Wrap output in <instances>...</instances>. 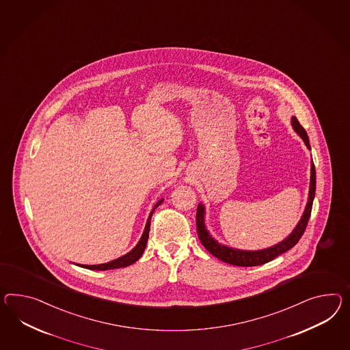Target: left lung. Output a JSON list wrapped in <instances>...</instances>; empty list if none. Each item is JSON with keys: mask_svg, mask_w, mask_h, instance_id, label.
Returning <instances> with one entry per match:
<instances>
[{"mask_svg": "<svg viewBox=\"0 0 350 350\" xmlns=\"http://www.w3.org/2000/svg\"><path fill=\"white\" fill-rule=\"evenodd\" d=\"M292 126H293V129L296 131L297 133L301 135V138L304 139L307 148L311 150L308 135L306 133L305 128L299 124V122H298V119L296 117H292ZM314 191H316V171H314V162H311V183H310V193H308V200H307L305 212H304L299 222L297 224L296 228L292 231V233L288 236L287 239H284L283 241L279 242V243L271 246V247L264 249V250L246 251L227 247L224 245L218 243L209 234V232L206 231V224H204L206 209H204L203 204H199L197 209L196 224H197L198 239L200 240L202 245L213 256L222 260L224 262H228L231 265H237V267H256V265L269 262L270 260L275 259L279 255H282L286 251L292 249L297 242L299 241V239L302 237V234L305 232L306 227H307V224H308L310 215H311Z\"/></svg>", "mask_w": 350, "mask_h": 350, "instance_id": "obj_1", "label": "left lung"}]
</instances>
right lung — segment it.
I'll return each instance as SVG.
<instances>
[{"mask_svg":"<svg viewBox=\"0 0 350 350\" xmlns=\"http://www.w3.org/2000/svg\"><path fill=\"white\" fill-rule=\"evenodd\" d=\"M162 200H163V199L159 200V202L154 204V206H153L152 212L150 213V217H148L147 224H146V227H144V234H142L141 240L135 245V247L133 250L129 251L128 254L120 256V258H118V259L105 262V264H98V265H80V267L90 270H110L118 269V268H126L128 265L135 262L137 260L142 256L144 249H146V243H147V240H148V233H150V226H151V217H152L153 211L161 204Z\"/></svg>","mask_w":350,"mask_h":350,"instance_id":"add662e5","label":"right lung"}]
</instances>
